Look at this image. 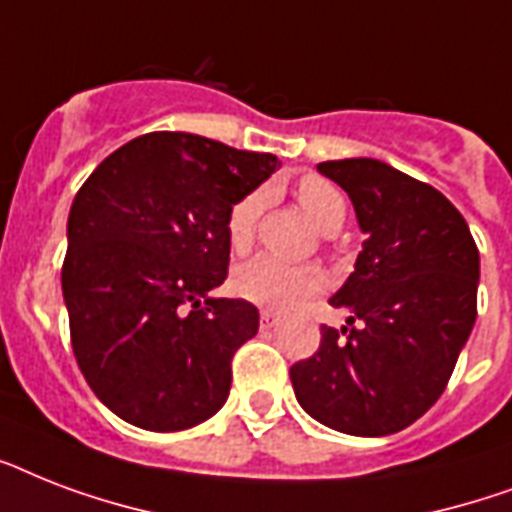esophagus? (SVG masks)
Segmentation results:
<instances>
[{"label":"esophagus","mask_w":512,"mask_h":512,"mask_svg":"<svg viewBox=\"0 0 512 512\" xmlns=\"http://www.w3.org/2000/svg\"><path fill=\"white\" fill-rule=\"evenodd\" d=\"M276 324H279V316H276V313H273V311H263V313H260V327H263V329H273V327H276Z\"/></svg>","instance_id":"obj_1"}]
</instances>
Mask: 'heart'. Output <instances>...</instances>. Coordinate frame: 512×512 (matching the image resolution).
I'll return each mask as SVG.
<instances>
[{
    "mask_svg": "<svg viewBox=\"0 0 512 512\" xmlns=\"http://www.w3.org/2000/svg\"><path fill=\"white\" fill-rule=\"evenodd\" d=\"M297 201L324 233L340 231L345 223V199L335 185L319 175H305L297 183ZM265 207V191H252L228 212V244L233 252H244L255 236L257 217ZM233 287L241 297L265 305L271 311H292L324 289V273L316 265L284 263L273 255H257L236 268Z\"/></svg>",
    "mask_w": 512,
    "mask_h": 512,
    "instance_id": "1",
    "label": "heart"
}]
</instances>
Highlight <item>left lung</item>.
I'll return each instance as SVG.
<instances>
[{
    "label": "left lung",
    "mask_w": 512,
    "mask_h": 512,
    "mask_svg": "<svg viewBox=\"0 0 512 512\" xmlns=\"http://www.w3.org/2000/svg\"><path fill=\"white\" fill-rule=\"evenodd\" d=\"M356 209L364 249L329 303L348 327L289 369L313 420L348 436H390L444 393L476 324L478 247L433 185L377 159L321 162Z\"/></svg>",
    "instance_id": "left-lung-1"
}]
</instances>
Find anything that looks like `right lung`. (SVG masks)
I'll return each mask as SVG.
<instances>
[{
  "label": "right lung",
  "instance_id": "1",
  "mask_svg": "<svg viewBox=\"0 0 512 512\" xmlns=\"http://www.w3.org/2000/svg\"><path fill=\"white\" fill-rule=\"evenodd\" d=\"M279 167L191 132H148L84 180L60 281L76 364L116 417L172 433L220 412L233 353L260 327L247 300L209 297L228 276V212Z\"/></svg>",
  "mask_w": 512,
  "mask_h": 512
}]
</instances>
